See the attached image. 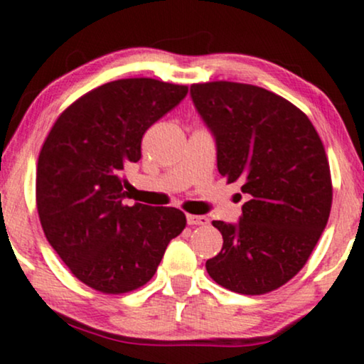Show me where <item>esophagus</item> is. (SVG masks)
<instances>
[{
	"label": "esophagus",
	"instance_id": "1",
	"mask_svg": "<svg viewBox=\"0 0 364 364\" xmlns=\"http://www.w3.org/2000/svg\"><path fill=\"white\" fill-rule=\"evenodd\" d=\"M209 219L205 216H196V214H187V224L189 226H205Z\"/></svg>",
	"mask_w": 364,
	"mask_h": 364
}]
</instances>
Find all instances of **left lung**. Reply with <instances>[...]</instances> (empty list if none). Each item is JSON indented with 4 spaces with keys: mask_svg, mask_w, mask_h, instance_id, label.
I'll list each match as a JSON object with an SVG mask.
<instances>
[{
    "mask_svg": "<svg viewBox=\"0 0 364 364\" xmlns=\"http://www.w3.org/2000/svg\"><path fill=\"white\" fill-rule=\"evenodd\" d=\"M194 106L216 138L218 170L246 196L237 224L213 221L223 250L205 270L245 295L277 290L307 263L324 231L333 183L324 145L306 113L251 84H192Z\"/></svg>",
    "mask_w": 364,
    "mask_h": 364,
    "instance_id": "8db88e82",
    "label": "left lung"
}]
</instances>
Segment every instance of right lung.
I'll use <instances>...</instances> for the list:
<instances>
[{"instance_id":"obj_1","label":"right lung","mask_w":364,"mask_h":364,"mask_svg":"<svg viewBox=\"0 0 364 364\" xmlns=\"http://www.w3.org/2000/svg\"><path fill=\"white\" fill-rule=\"evenodd\" d=\"M189 87L150 77L92 89L58 116L37 164L45 237L75 278L102 294H127L155 275L170 240L186 228L175 208L124 205V167L141 138Z\"/></svg>"}]
</instances>
